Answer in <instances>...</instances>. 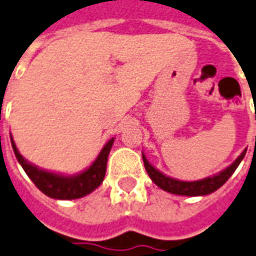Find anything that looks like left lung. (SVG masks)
Masks as SVG:
<instances>
[{
    "instance_id": "left-lung-1",
    "label": "left lung",
    "mask_w": 256,
    "mask_h": 256,
    "mask_svg": "<svg viewBox=\"0 0 256 256\" xmlns=\"http://www.w3.org/2000/svg\"><path fill=\"white\" fill-rule=\"evenodd\" d=\"M245 152L244 150L241 152V156L230 165L227 166L226 170L222 172L216 174L213 176H208L204 179H199V180H192V182H188V180H179V179H174L171 176H166L162 172H160L156 170L152 165L148 162V160L146 158V156L142 154V161H144V166H146V171L148 174V176L151 180L160 186L162 190H166L170 194H182V196H204V194H213L214 190H217L218 188H222L228 180L231 175L234 174V171L237 170V166L240 162L242 161Z\"/></svg>"
}]
</instances>
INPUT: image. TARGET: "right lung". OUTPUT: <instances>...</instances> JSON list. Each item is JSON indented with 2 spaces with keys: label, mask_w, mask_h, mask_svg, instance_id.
I'll list each match as a JSON object with an SVG mask.
<instances>
[{
  "label": "right lung",
  "mask_w": 256,
  "mask_h": 256,
  "mask_svg": "<svg viewBox=\"0 0 256 256\" xmlns=\"http://www.w3.org/2000/svg\"><path fill=\"white\" fill-rule=\"evenodd\" d=\"M114 142V138H110L106 142L96 160L85 171L76 174V175H62V174L44 171V170L38 168L36 165L28 162L25 158L19 154L11 136V144L14 152H15V157L18 160L19 164L22 165L24 171L28 174V176L32 179L33 184L46 196L53 198V199H60V200L80 199L82 196L91 194L92 190H95L102 184L106 174L108 156L110 152Z\"/></svg>",
  "instance_id": "1"
}]
</instances>
